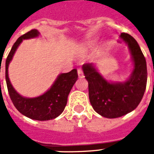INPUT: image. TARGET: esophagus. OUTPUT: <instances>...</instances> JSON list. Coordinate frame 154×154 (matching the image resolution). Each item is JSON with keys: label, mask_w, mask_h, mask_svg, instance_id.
<instances>
[{"label": "esophagus", "mask_w": 154, "mask_h": 154, "mask_svg": "<svg viewBox=\"0 0 154 154\" xmlns=\"http://www.w3.org/2000/svg\"><path fill=\"white\" fill-rule=\"evenodd\" d=\"M77 74H78V77H79V78H82V77H84L83 72H82V71L81 70V69H78V70H77Z\"/></svg>", "instance_id": "esophagus-1"}]
</instances>
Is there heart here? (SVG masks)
Here are the masks:
<instances>
[{"mask_svg":"<svg viewBox=\"0 0 154 154\" xmlns=\"http://www.w3.org/2000/svg\"><path fill=\"white\" fill-rule=\"evenodd\" d=\"M94 41H89V42H87V44H86V48H91L92 46L94 45Z\"/></svg>","mask_w":154,"mask_h":154,"instance_id":"obj_1","label":"heart"}]
</instances>
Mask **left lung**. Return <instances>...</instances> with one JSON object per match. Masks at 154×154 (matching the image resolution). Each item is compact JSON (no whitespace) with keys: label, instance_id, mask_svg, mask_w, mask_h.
<instances>
[{"label":"left lung","instance_id":"1","mask_svg":"<svg viewBox=\"0 0 154 154\" xmlns=\"http://www.w3.org/2000/svg\"><path fill=\"white\" fill-rule=\"evenodd\" d=\"M119 38L128 45L133 62L132 72L125 82L108 81L94 63L82 66L88 82L91 104L97 113L109 119L118 118L134 110L142 100L147 84L145 57L137 41L125 33Z\"/></svg>","mask_w":154,"mask_h":154}]
</instances>
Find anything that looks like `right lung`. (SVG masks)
Listing matches in <instances>:
<instances>
[{
    "label": "right lung",
    "instance_id": "add662e5",
    "mask_svg": "<svg viewBox=\"0 0 154 154\" xmlns=\"http://www.w3.org/2000/svg\"><path fill=\"white\" fill-rule=\"evenodd\" d=\"M39 35L40 33L37 29H32L16 40L5 61V81L9 95L15 108L29 119L44 121L55 119L63 113L67 105V97L77 82L78 75L77 69L59 74L50 88L36 97H25L15 91L9 78V64L23 40L37 38Z\"/></svg>",
    "mask_w": 154,
    "mask_h": 154
}]
</instances>
